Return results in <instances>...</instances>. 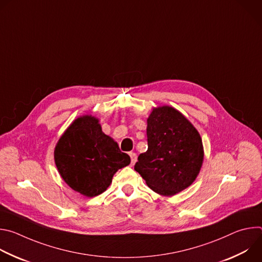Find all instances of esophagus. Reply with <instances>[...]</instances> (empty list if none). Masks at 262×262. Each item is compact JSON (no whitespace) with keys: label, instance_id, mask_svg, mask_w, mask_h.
Segmentation results:
<instances>
[{"label":"esophagus","instance_id":"34e87169","mask_svg":"<svg viewBox=\"0 0 262 262\" xmlns=\"http://www.w3.org/2000/svg\"><path fill=\"white\" fill-rule=\"evenodd\" d=\"M129 157H130V162H132V165H135V163L137 162V159H138V157H137V154H135V152H130V154H129Z\"/></svg>","mask_w":262,"mask_h":262}]
</instances>
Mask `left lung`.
<instances>
[{"label": "left lung", "mask_w": 262, "mask_h": 262, "mask_svg": "<svg viewBox=\"0 0 262 262\" xmlns=\"http://www.w3.org/2000/svg\"><path fill=\"white\" fill-rule=\"evenodd\" d=\"M148 149L135 170L152 191L173 196L188 188L199 174L203 146L199 133L171 106L154 108L147 119Z\"/></svg>", "instance_id": "left-lung-1"}]
</instances>
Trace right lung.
Segmentation results:
<instances>
[{
  "mask_svg": "<svg viewBox=\"0 0 262 262\" xmlns=\"http://www.w3.org/2000/svg\"><path fill=\"white\" fill-rule=\"evenodd\" d=\"M55 163L64 181L74 191L94 197L106 190L113 175L129 165L130 158L101 130L98 120H74L55 148Z\"/></svg>",
  "mask_w": 262,
  "mask_h": 262,
  "instance_id": "obj_1",
  "label": "right lung"
}]
</instances>
